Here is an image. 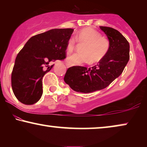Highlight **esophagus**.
Masks as SVG:
<instances>
[{
  "label": "esophagus",
  "mask_w": 147,
  "mask_h": 147,
  "mask_svg": "<svg viewBox=\"0 0 147 147\" xmlns=\"http://www.w3.org/2000/svg\"><path fill=\"white\" fill-rule=\"evenodd\" d=\"M66 66H67V68H69V67H71V65H70L69 63H66Z\"/></svg>",
  "instance_id": "esophagus-1"
}]
</instances>
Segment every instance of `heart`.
Listing matches in <instances>:
<instances>
[{"label":"heart","mask_w":147,"mask_h":147,"mask_svg":"<svg viewBox=\"0 0 147 147\" xmlns=\"http://www.w3.org/2000/svg\"><path fill=\"white\" fill-rule=\"evenodd\" d=\"M76 40L78 43H85L82 49V53H76L67 58L70 65H81L84 63H97L106 55L110 49L108 39L101 36L100 32L91 27L84 28L78 31L75 38L68 39L66 45V53H73L76 47Z\"/></svg>","instance_id":"heart-1"}]
</instances>
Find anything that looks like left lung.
I'll return each mask as SVG.
<instances>
[{"label":"left lung","instance_id":"8db88e82","mask_svg":"<svg viewBox=\"0 0 147 147\" xmlns=\"http://www.w3.org/2000/svg\"><path fill=\"white\" fill-rule=\"evenodd\" d=\"M108 38L110 49L98 65L92 68L73 66L68 68L64 81L74 91L91 93L104 89L122 73L130 59V45L119 31L108 27H100Z\"/></svg>","mask_w":147,"mask_h":147}]
</instances>
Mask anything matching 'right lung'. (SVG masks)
<instances>
[{
  "instance_id": "obj_1",
  "label": "right lung",
  "mask_w": 147,
  "mask_h": 147,
  "mask_svg": "<svg viewBox=\"0 0 147 147\" xmlns=\"http://www.w3.org/2000/svg\"><path fill=\"white\" fill-rule=\"evenodd\" d=\"M73 29H54L30 38L16 57L11 74V86L15 97L24 104L31 105L43 94L42 78L53 65L50 62L66 57V45Z\"/></svg>"
}]
</instances>
